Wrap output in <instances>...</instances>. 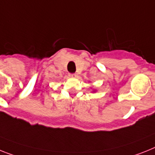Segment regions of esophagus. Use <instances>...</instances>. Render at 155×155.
<instances>
[{
	"instance_id": "obj_1",
	"label": "esophagus",
	"mask_w": 155,
	"mask_h": 155,
	"mask_svg": "<svg viewBox=\"0 0 155 155\" xmlns=\"http://www.w3.org/2000/svg\"><path fill=\"white\" fill-rule=\"evenodd\" d=\"M69 76L71 78H75L76 76H77V75H76L75 73H72V74H69Z\"/></svg>"
}]
</instances>
